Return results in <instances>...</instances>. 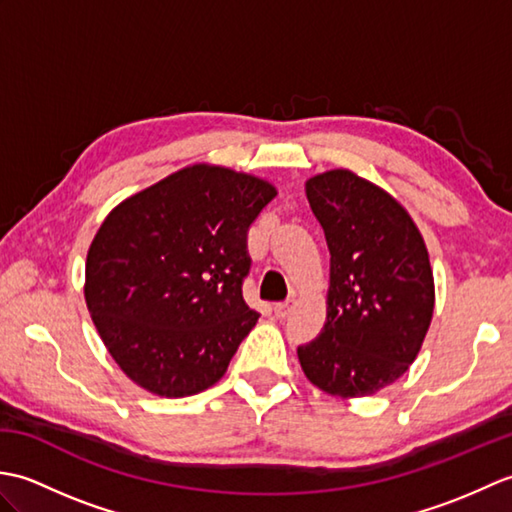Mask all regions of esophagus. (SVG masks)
<instances>
[{
  "label": "esophagus",
  "instance_id": "1",
  "mask_svg": "<svg viewBox=\"0 0 512 512\" xmlns=\"http://www.w3.org/2000/svg\"><path fill=\"white\" fill-rule=\"evenodd\" d=\"M295 306H297V299H288V301H284V303H277V306H275V314H277L279 319H286Z\"/></svg>",
  "mask_w": 512,
  "mask_h": 512
}]
</instances>
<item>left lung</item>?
<instances>
[{
  "instance_id": "obj_1",
  "label": "left lung",
  "mask_w": 512,
  "mask_h": 512,
  "mask_svg": "<svg viewBox=\"0 0 512 512\" xmlns=\"http://www.w3.org/2000/svg\"><path fill=\"white\" fill-rule=\"evenodd\" d=\"M306 195L330 248V286L323 330L299 363L325 394L372 396L407 372L429 332V250L405 206L350 169L308 178Z\"/></svg>"
}]
</instances>
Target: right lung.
<instances>
[{
    "label": "right lung",
    "mask_w": 512,
    "mask_h": 512,
    "mask_svg": "<svg viewBox=\"0 0 512 512\" xmlns=\"http://www.w3.org/2000/svg\"><path fill=\"white\" fill-rule=\"evenodd\" d=\"M277 195L253 173L195 162L107 213L83 295L123 374L165 398L220 380L259 312L244 301L246 233Z\"/></svg>",
    "instance_id": "1"
}]
</instances>
